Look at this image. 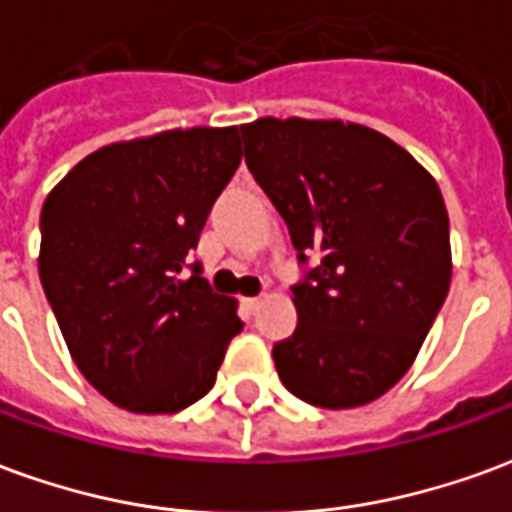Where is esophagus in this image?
I'll use <instances>...</instances> for the list:
<instances>
[{"instance_id":"1","label":"esophagus","mask_w":512,"mask_h":512,"mask_svg":"<svg viewBox=\"0 0 512 512\" xmlns=\"http://www.w3.org/2000/svg\"><path fill=\"white\" fill-rule=\"evenodd\" d=\"M260 304H263V296H249V299H244V307L249 312L260 310Z\"/></svg>"}]
</instances>
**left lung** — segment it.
I'll return each instance as SVG.
<instances>
[{
    "label": "left lung",
    "mask_w": 512,
    "mask_h": 512,
    "mask_svg": "<svg viewBox=\"0 0 512 512\" xmlns=\"http://www.w3.org/2000/svg\"><path fill=\"white\" fill-rule=\"evenodd\" d=\"M241 134L299 260L318 255L293 288L299 323L271 351L279 378L310 406L373 403L414 365L450 290L439 183L359 123L260 117Z\"/></svg>",
    "instance_id": "obj_1"
}]
</instances>
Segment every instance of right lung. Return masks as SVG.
Masks as SVG:
<instances>
[{"label": "right lung", "instance_id": "add662e5", "mask_svg": "<svg viewBox=\"0 0 512 512\" xmlns=\"http://www.w3.org/2000/svg\"><path fill=\"white\" fill-rule=\"evenodd\" d=\"M238 164V126L172 128L98 147L43 202L40 282L76 367L115 406L175 414L211 392L238 301L200 266L180 271Z\"/></svg>", "mask_w": 512, "mask_h": 512}]
</instances>
